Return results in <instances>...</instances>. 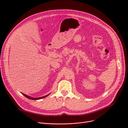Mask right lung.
Instances as JSON below:
<instances>
[{"mask_svg": "<svg viewBox=\"0 0 128 128\" xmlns=\"http://www.w3.org/2000/svg\"><path fill=\"white\" fill-rule=\"evenodd\" d=\"M22 94H23L25 97H26L27 98H28L30 99V100H39V99H41V98H44L46 97L47 96H48L49 95V94H48V95H46V96H42V97H40V98H31L30 96H27V95L25 94H24V93H22Z\"/></svg>", "mask_w": 128, "mask_h": 128, "instance_id": "add662e5", "label": "right lung"}]
</instances>
